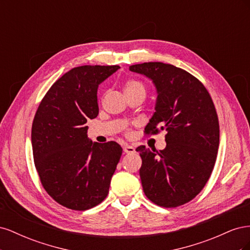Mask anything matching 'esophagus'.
<instances>
[{"label": "esophagus", "mask_w": 250, "mask_h": 250, "mask_svg": "<svg viewBox=\"0 0 250 250\" xmlns=\"http://www.w3.org/2000/svg\"><path fill=\"white\" fill-rule=\"evenodd\" d=\"M123 150H124V152L127 153V154L134 153V151H135L134 147H133V146H130V145H125V146L123 147Z\"/></svg>", "instance_id": "1"}]
</instances>
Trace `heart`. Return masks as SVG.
Instances as JSON below:
<instances>
[{"instance_id":"heart-1","label":"heart","mask_w":250,"mask_h":250,"mask_svg":"<svg viewBox=\"0 0 250 250\" xmlns=\"http://www.w3.org/2000/svg\"><path fill=\"white\" fill-rule=\"evenodd\" d=\"M145 92V87H144L143 83H141L140 81L137 80H127L124 84V93H132V92Z\"/></svg>"}]
</instances>
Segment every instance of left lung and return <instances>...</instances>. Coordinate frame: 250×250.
<instances>
[{
	"label": "left lung",
	"instance_id": "obj_1",
	"mask_svg": "<svg viewBox=\"0 0 250 250\" xmlns=\"http://www.w3.org/2000/svg\"><path fill=\"white\" fill-rule=\"evenodd\" d=\"M156 89L155 111L147 134L166 130L167 146H140V177L147 197L164 208H176L197 196L214 169L219 147V122L213 100L202 83L187 71L163 62L130 65Z\"/></svg>",
	"mask_w": 250,
	"mask_h": 250
}]
</instances>
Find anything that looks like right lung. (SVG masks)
<instances>
[{
	"mask_svg": "<svg viewBox=\"0 0 250 250\" xmlns=\"http://www.w3.org/2000/svg\"><path fill=\"white\" fill-rule=\"evenodd\" d=\"M119 65H82L60 77L48 90L32 124L35 168L42 185L62 206L85 210L108 194L122 155L116 142L87 138V121L99 113L98 86Z\"/></svg>",
	"mask_w": 250,
	"mask_h": 250,
	"instance_id": "add662e5",
	"label": "right lung"
}]
</instances>
